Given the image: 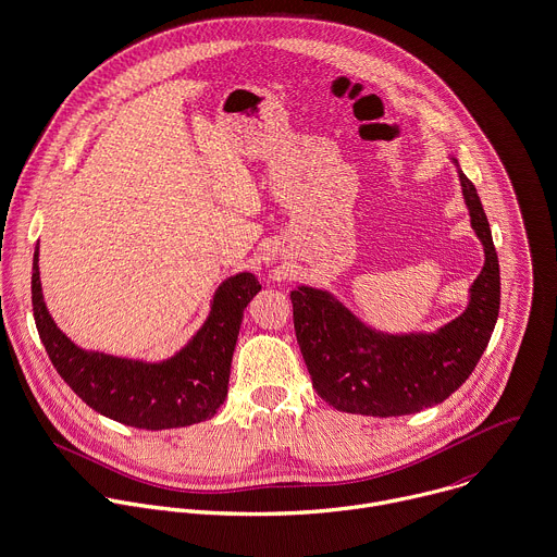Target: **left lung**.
Returning a JSON list of instances; mask_svg holds the SVG:
<instances>
[{"label": "left lung", "mask_w": 557, "mask_h": 557, "mask_svg": "<svg viewBox=\"0 0 557 557\" xmlns=\"http://www.w3.org/2000/svg\"><path fill=\"white\" fill-rule=\"evenodd\" d=\"M460 180L486 262L467 312L441 332L382 336L323 290L301 286L290 293L295 334L312 386L332 408L384 419L414 414L443 404L475 371L499 317L502 277L480 195L465 173Z\"/></svg>", "instance_id": "1"}]
</instances>
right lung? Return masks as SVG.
I'll return each mask as SVG.
<instances>
[{"mask_svg":"<svg viewBox=\"0 0 557 557\" xmlns=\"http://www.w3.org/2000/svg\"><path fill=\"white\" fill-rule=\"evenodd\" d=\"M262 286L251 273L223 282L197 336L171 360L143 364L77 349L51 321L32 264V310L42 347L69 388L95 412L138 430L186 428L216 414L227 395L243 312Z\"/></svg>","mask_w":557,"mask_h":557,"instance_id":"right-lung-1","label":"right lung"}]
</instances>
